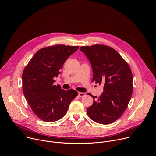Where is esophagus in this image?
<instances>
[{
  "instance_id": "1",
  "label": "esophagus",
  "mask_w": 156,
  "mask_h": 156,
  "mask_svg": "<svg viewBox=\"0 0 156 156\" xmlns=\"http://www.w3.org/2000/svg\"><path fill=\"white\" fill-rule=\"evenodd\" d=\"M78 96H79V97H80V98L84 97V96H85V93H81V92H79V93H78Z\"/></svg>"
}]
</instances>
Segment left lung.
<instances>
[{
    "label": "left lung",
    "instance_id": "obj_1",
    "mask_svg": "<svg viewBox=\"0 0 156 156\" xmlns=\"http://www.w3.org/2000/svg\"><path fill=\"white\" fill-rule=\"evenodd\" d=\"M90 61L93 81L104 84L99 97L94 96L93 104L86 111L96 123L107 125L119 119L126 110L133 93V75L129 66L112 48L96 44L80 48Z\"/></svg>",
    "mask_w": 156,
    "mask_h": 156
}]
</instances>
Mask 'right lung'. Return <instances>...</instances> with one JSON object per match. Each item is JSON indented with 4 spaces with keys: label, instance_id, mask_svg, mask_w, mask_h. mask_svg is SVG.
I'll use <instances>...</instances> for the list:
<instances>
[{
    "label": "right lung",
    "instance_id": "1",
    "mask_svg": "<svg viewBox=\"0 0 156 156\" xmlns=\"http://www.w3.org/2000/svg\"><path fill=\"white\" fill-rule=\"evenodd\" d=\"M78 48L63 44L42 48L25 66L22 75L23 94L34 114L44 122L62 119L78 95L72 89L65 91L53 83L66 60Z\"/></svg>",
    "mask_w": 156,
    "mask_h": 156
}]
</instances>
